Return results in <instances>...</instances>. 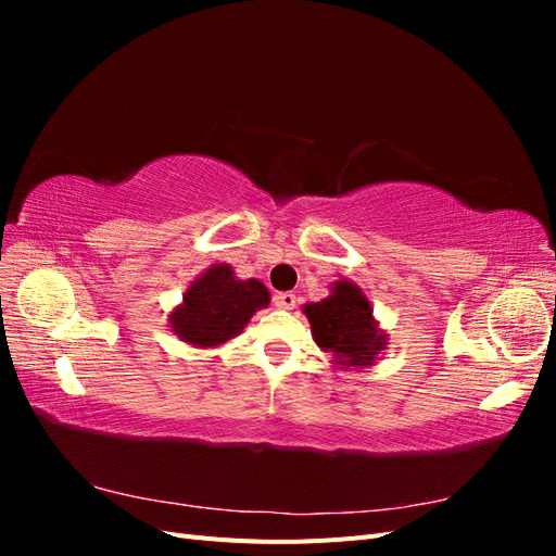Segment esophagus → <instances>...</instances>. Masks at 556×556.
<instances>
[{
    "label": "esophagus",
    "instance_id": "obj_1",
    "mask_svg": "<svg viewBox=\"0 0 556 556\" xmlns=\"http://www.w3.org/2000/svg\"><path fill=\"white\" fill-rule=\"evenodd\" d=\"M274 304L276 308H282V311H292L296 306V296L292 292H278L274 296Z\"/></svg>",
    "mask_w": 556,
    "mask_h": 556
}]
</instances>
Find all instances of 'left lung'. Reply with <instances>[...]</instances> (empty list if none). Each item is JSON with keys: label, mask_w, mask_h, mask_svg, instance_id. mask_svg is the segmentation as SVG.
I'll return each instance as SVG.
<instances>
[{"label": "left lung", "mask_w": 556, "mask_h": 556, "mask_svg": "<svg viewBox=\"0 0 556 556\" xmlns=\"http://www.w3.org/2000/svg\"><path fill=\"white\" fill-rule=\"evenodd\" d=\"M313 341L331 355L345 371L374 366L387 348V331L374 315V306L357 282L336 280L323 301H311L304 308Z\"/></svg>", "instance_id": "obj_1"}]
</instances>
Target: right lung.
<instances>
[{"mask_svg": "<svg viewBox=\"0 0 556 556\" xmlns=\"http://www.w3.org/2000/svg\"><path fill=\"white\" fill-rule=\"evenodd\" d=\"M268 301L271 294L264 282L241 280L229 264H213L188 285L182 301L169 313V327L192 348H217L237 339Z\"/></svg>", "mask_w": 556, "mask_h": 556, "instance_id": "1", "label": "right lung"}]
</instances>
